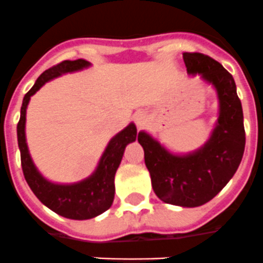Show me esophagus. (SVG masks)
<instances>
[{"instance_id": "esophagus-1", "label": "esophagus", "mask_w": 263, "mask_h": 263, "mask_svg": "<svg viewBox=\"0 0 263 263\" xmlns=\"http://www.w3.org/2000/svg\"><path fill=\"white\" fill-rule=\"evenodd\" d=\"M134 122H135V124L137 126V128H143L146 123L145 114H144V112H141V111L136 112V114L134 115Z\"/></svg>"}]
</instances>
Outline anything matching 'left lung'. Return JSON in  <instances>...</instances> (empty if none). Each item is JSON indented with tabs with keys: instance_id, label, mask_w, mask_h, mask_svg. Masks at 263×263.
<instances>
[{
	"instance_id": "obj_1",
	"label": "left lung",
	"mask_w": 263,
	"mask_h": 263,
	"mask_svg": "<svg viewBox=\"0 0 263 263\" xmlns=\"http://www.w3.org/2000/svg\"><path fill=\"white\" fill-rule=\"evenodd\" d=\"M190 76L211 85L216 91L217 120L202 146L187 153H176L146 131L137 140L152 187L162 202L179 207H199L210 202L235 176L245 149V129L241 101L235 80L216 60L202 53H183Z\"/></svg>"
}]
</instances>
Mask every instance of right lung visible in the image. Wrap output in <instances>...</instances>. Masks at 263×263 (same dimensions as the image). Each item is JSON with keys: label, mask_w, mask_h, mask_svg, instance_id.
I'll use <instances>...</instances> for the list:
<instances>
[{"label": "right lung", "mask_w": 263, "mask_h": 263, "mask_svg": "<svg viewBox=\"0 0 263 263\" xmlns=\"http://www.w3.org/2000/svg\"><path fill=\"white\" fill-rule=\"evenodd\" d=\"M91 64L84 59L65 60L49 68L37 77L34 86L23 98L21 118L16 126L18 146L21 151L23 176L32 193L46 207L60 216L73 220L93 219L103 214L114 202L115 173L122 162L124 149L136 140L137 129L135 123H129L126 128L111 137L99 158L97 167L90 176L74 183H56L47 179L35 166L26 140V111L31 97L46 82L67 73L86 69Z\"/></svg>", "instance_id": "1"}]
</instances>
